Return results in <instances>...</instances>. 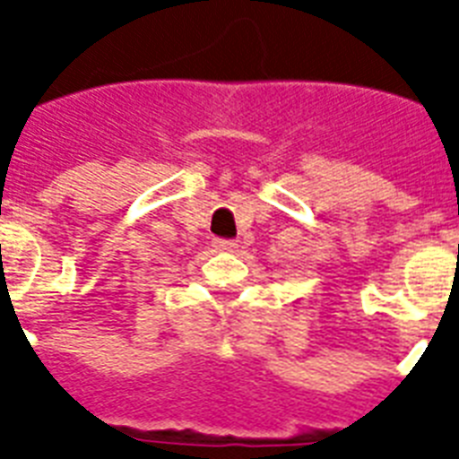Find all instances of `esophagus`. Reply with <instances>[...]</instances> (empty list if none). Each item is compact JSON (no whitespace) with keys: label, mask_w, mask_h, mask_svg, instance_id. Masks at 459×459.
<instances>
[{"label":"esophagus","mask_w":459,"mask_h":459,"mask_svg":"<svg viewBox=\"0 0 459 459\" xmlns=\"http://www.w3.org/2000/svg\"><path fill=\"white\" fill-rule=\"evenodd\" d=\"M213 246L218 248V251H225V253L237 251V241H230V238H215Z\"/></svg>","instance_id":"esophagus-1"}]
</instances>
